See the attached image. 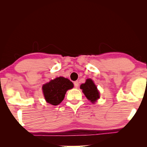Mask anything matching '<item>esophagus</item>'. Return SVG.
<instances>
[{"label":"esophagus","instance_id":"1","mask_svg":"<svg viewBox=\"0 0 147 147\" xmlns=\"http://www.w3.org/2000/svg\"><path fill=\"white\" fill-rule=\"evenodd\" d=\"M74 87H75L76 88H78V86H79V83H78V81L74 82Z\"/></svg>","mask_w":147,"mask_h":147}]
</instances>
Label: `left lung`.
<instances>
[{"instance_id":"8db88e82","label":"left lung","mask_w":147,"mask_h":147,"mask_svg":"<svg viewBox=\"0 0 147 147\" xmlns=\"http://www.w3.org/2000/svg\"><path fill=\"white\" fill-rule=\"evenodd\" d=\"M80 89H82L87 98L91 102H94L99 98V92L92 80L87 79L85 84H81Z\"/></svg>"}]
</instances>
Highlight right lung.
Segmentation results:
<instances>
[{
  "mask_svg": "<svg viewBox=\"0 0 147 147\" xmlns=\"http://www.w3.org/2000/svg\"><path fill=\"white\" fill-rule=\"evenodd\" d=\"M73 88L69 79L59 76L43 86V92L47 102L56 106L63 100L67 91Z\"/></svg>",
  "mask_w": 147,
  "mask_h": 147,
  "instance_id": "1",
  "label": "right lung"
}]
</instances>
